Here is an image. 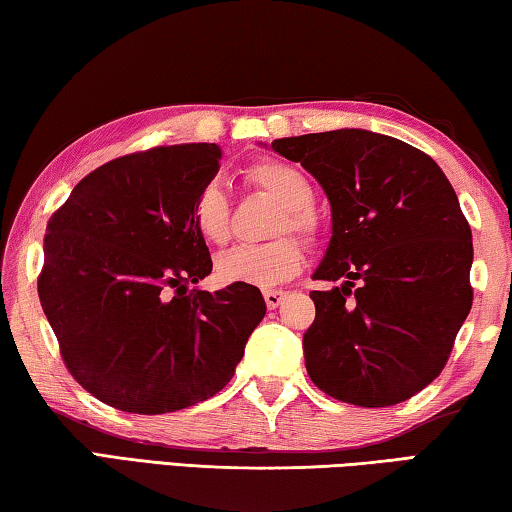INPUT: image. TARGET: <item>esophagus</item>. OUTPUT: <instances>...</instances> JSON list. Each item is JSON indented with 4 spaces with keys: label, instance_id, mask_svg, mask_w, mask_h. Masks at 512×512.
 <instances>
[{
    "label": "esophagus",
    "instance_id": "34e87169",
    "mask_svg": "<svg viewBox=\"0 0 512 512\" xmlns=\"http://www.w3.org/2000/svg\"><path fill=\"white\" fill-rule=\"evenodd\" d=\"M284 296H287V293H284V291H277V289H271V291H264V300H266V307H268V309H275V307H280V302L284 300Z\"/></svg>",
    "mask_w": 512,
    "mask_h": 512
}]
</instances>
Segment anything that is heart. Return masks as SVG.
Returning <instances> with one entry per match:
<instances>
[{
  "instance_id": "1",
  "label": "heart",
  "mask_w": 512,
  "mask_h": 512,
  "mask_svg": "<svg viewBox=\"0 0 512 512\" xmlns=\"http://www.w3.org/2000/svg\"><path fill=\"white\" fill-rule=\"evenodd\" d=\"M246 178L259 192L282 205L273 235H293L305 241H316L320 221L311 210L314 187L298 167L282 160H259L248 167ZM192 223L205 244L223 246L230 239V201L219 183L205 185L192 205ZM305 264V253L298 239L277 237L262 246H239L219 259V275L225 282L253 284V287H275L291 280Z\"/></svg>"
}]
</instances>
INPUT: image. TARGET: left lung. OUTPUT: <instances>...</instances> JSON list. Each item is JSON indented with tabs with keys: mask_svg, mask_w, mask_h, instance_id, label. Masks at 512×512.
Returning <instances> with one entry per match:
<instances>
[{
	"mask_svg": "<svg viewBox=\"0 0 512 512\" xmlns=\"http://www.w3.org/2000/svg\"><path fill=\"white\" fill-rule=\"evenodd\" d=\"M332 205V239L309 293L307 372L334 400L381 409L429 386L472 309V230L427 153L395 137L341 128L275 140Z\"/></svg>",
	"mask_w": 512,
	"mask_h": 512,
	"instance_id": "1",
	"label": "left lung"
}]
</instances>
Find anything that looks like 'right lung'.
I'll use <instances>...</instances> for the list:
<instances>
[{
  "label": "right lung",
  "instance_id": "obj_1",
  "mask_svg": "<svg viewBox=\"0 0 512 512\" xmlns=\"http://www.w3.org/2000/svg\"><path fill=\"white\" fill-rule=\"evenodd\" d=\"M216 144L153 146L88 173L51 214L38 296L60 357L119 411H180L221 391L266 314L253 284L189 289L212 273L192 223Z\"/></svg>",
  "mask_w": 512,
  "mask_h": 512
}]
</instances>
